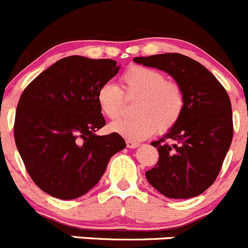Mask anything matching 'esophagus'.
Instances as JSON below:
<instances>
[{"mask_svg": "<svg viewBox=\"0 0 248 248\" xmlns=\"http://www.w3.org/2000/svg\"><path fill=\"white\" fill-rule=\"evenodd\" d=\"M126 147L130 148V149H135V148L140 147V143L135 142V141H131V140H127L126 141Z\"/></svg>", "mask_w": 248, "mask_h": 248, "instance_id": "esophagus-1", "label": "esophagus"}]
</instances>
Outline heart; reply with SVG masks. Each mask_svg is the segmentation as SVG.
<instances>
[{
  "label": "heart",
  "instance_id": "obj_1",
  "mask_svg": "<svg viewBox=\"0 0 248 248\" xmlns=\"http://www.w3.org/2000/svg\"><path fill=\"white\" fill-rule=\"evenodd\" d=\"M137 98L132 118L121 119L109 125L112 132L131 141H141L170 131L179 122L185 107V96L177 82L167 81L161 71L134 65L122 75V89L112 82H105L96 92V103L101 113L111 121L124 112V96Z\"/></svg>",
  "mask_w": 248,
  "mask_h": 248
}]
</instances>
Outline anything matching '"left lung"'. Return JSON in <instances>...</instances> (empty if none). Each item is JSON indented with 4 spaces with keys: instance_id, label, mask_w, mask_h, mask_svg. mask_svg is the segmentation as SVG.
Segmentation results:
<instances>
[{
    "instance_id": "left-lung-1",
    "label": "left lung",
    "mask_w": 248,
    "mask_h": 248,
    "mask_svg": "<svg viewBox=\"0 0 248 248\" xmlns=\"http://www.w3.org/2000/svg\"><path fill=\"white\" fill-rule=\"evenodd\" d=\"M134 62L170 74L181 87L185 107L175 126L159 141V161L145 172L168 198L186 200L213 185L233 139V114L226 89L205 67L181 53L135 57ZM167 139L177 141L174 145Z\"/></svg>"
}]
</instances>
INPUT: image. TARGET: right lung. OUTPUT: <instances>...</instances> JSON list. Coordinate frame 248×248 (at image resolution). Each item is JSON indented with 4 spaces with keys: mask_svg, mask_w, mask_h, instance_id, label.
I'll use <instances>...</instances> for the list:
<instances>
[{
    "mask_svg": "<svg viewBox=\"0 0 248 248\" xmlns=\"http://www.w3.org/2000/svg\"><path fill=\"white\" fill-rule=\"evenodd\" d=\"M113 60L69 56L25 88L15 113L16 148L30 177L44 192L75 200L105 173L126 147L121 135L98 136L106 124L96 92L119 70Z\"/></svg>",
    "mask_w": 248,
    "mask_h": 248,
    "instance_id": "add662e5",
    "label": "right lung"
}]
</instances>
